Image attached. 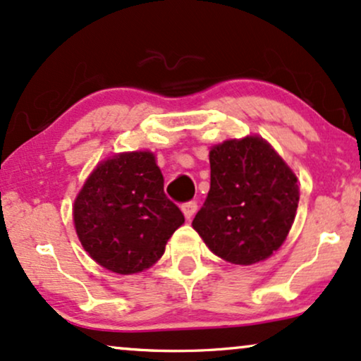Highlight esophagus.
<instances>
[{
	"instance_id": "esophagus-1",
	"label": "esophagus",
	"mask_w": 361,
	"mask_h": 361,
	"mask_svg": "<svg viewBox=\"0 0 361 361\" xmlns=\"http://www.w3.org/2000/svg\"><path fill=\"white\" fill-rule=\"evenodd\" d=\"M181 209H183V213H185V216L190 218L193 216V214L198 212V203L195 202V200H191V202H186V203H183V207H181Z\"/></svg>"
}]
</instances>
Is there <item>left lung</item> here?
<instances>
[{"label": "left lung", "instance_id": "8db88e82", "mask_svg": "<svg viewBox=\"0 0 361 361\" xmlns=\"http://www.w3.org/2000/svg\"><path fill=\"white\" fill-rule=\"evenodd\" d=\"M209 191L193 228L214 255L253 264L280 248L298 207L296 176L258 136L209 152Z\"/></svg>", "mask_w": 361, "mask_h": 361}]
</instances>
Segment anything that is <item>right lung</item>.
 I'll return each instance as SVG.
<instances>
[{
  "label": "right lung",
  "instance_id": "add662e5",
  "mask_svg": "<svg viewBox=\"0 0 361 361\" xmlns=\"http://www.w3.org/2000/svg\"><path fill=\"white\" fill-rule=\"evenodd\" d=\"M73 218L90 257L120 275L152 267L185 221L165 195L163 175L149 152L103 161L80 191Z\"/></svg>",
  "mask_w": 361,
  "mask_h": 361
}]
</instances>
